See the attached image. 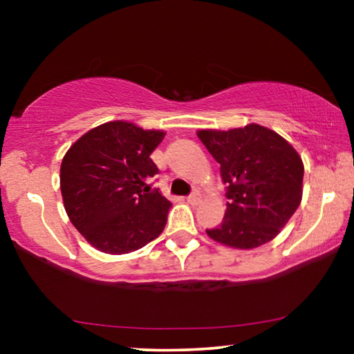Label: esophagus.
Segmentation results:
<instances>
[{"label": "esophagus", "instance_id": "1", "mask_svg": "<svg viewBox=\"0 0 354 354\" xmlns=\"http://www.w3.org/2000/svg\"><path fill=\"white\" fill-rule=\"evenodd\" d=\"M187 200H188V203H193V205H195V203H196L198 200H200V192L193 190V192L190 193V195L187 196Z\"/></svg>", "mask_w": 354, "mask_h": 354}]
</instances>
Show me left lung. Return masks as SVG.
I'll list each match as a JSON object with an SVG mask.
<instances>
[{"mask_svg": "<svg viewBox=\"0 0 354 354\" xmlns=\"http://www.w3.org/2000/svg\"><path fill=\"white\" fill-rule=\"evenodd\" d=\"M198 138L221 164L227 209L212 240L251 250L268 243L301 203L304 167L287 140L258 124L232 130H200Z\"/></svg>", "mask_w": 354, "mask_h": 354, "instance_id": "obj_1", "label": "left lung"}]
</instances>
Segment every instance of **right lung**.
Wrapping results in <instances>:
<instances>
[{
  "instance_id": "obj_1",
  "label": "right lung",
  "mask_w": 354,
  "mask_h": 354,
  "mask_svg": "<svg viewBox=\"0 0 354 354\" xmlns=\"http://www.w3.org/2000/svg\"><path fill=\"white\" fill-rule=\"evenodd\" d=\"M164 135L114 120L82 135L66 153L61 164L66 212L96 250L130 253L161 235L172 203L151 188L159 169L149 156Z\"/></svg>"
}]
</instances>
